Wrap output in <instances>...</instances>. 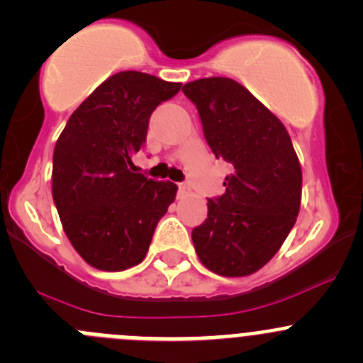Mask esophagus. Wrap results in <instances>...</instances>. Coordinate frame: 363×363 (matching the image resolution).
Wrapping results in <instances>:
<instances>
[{
	"label": "esophagus",
	"mask_w": 363,
	"mask_h": 363,
	"mask_svg": "<svg viewBox=\"0 0 363 363\" xmlns=\"http://www.w3.org/2000/svg\"><path fill=\"white\" fill-rule=\"evenodd\" d=\"M189 193V186L186 184V182H181L179 184V195H188Z\"/></svg>",
	"instance_id": "34e87169"
}]
</instances>
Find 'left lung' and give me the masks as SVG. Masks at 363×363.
Here are the masks:
<instances>
[{
  "mask_svg": "<svg viewBox=\"0 0 363 363\" xmlns=\"http://www.w3.org/2000/svg\"><path fill=\"white\" fill-rule=\"evenodd\" d=\"M182 93L197 107L213 154L233 164L225 193L209 199L208 218L193 229V245L218 276H249L272 259L296 223L299 159L284 125L236 80H193Z\"/></svg>",
  "mask_w": 363,
  "mask_h": 363,
  "instance_id": "8db88e82",
  "label": "left lung"
}]
</instances>
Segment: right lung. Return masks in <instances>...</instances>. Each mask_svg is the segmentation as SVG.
I'll use <instances>...</instances> for the list:
<instances>
[{
	"mask_svg": "<svg viewBox=\"0 0 363 363\" xmlns=\"http://www.w3.org/2000/svg\"><path fill=\"white\" fill-rule=\"evenodd\" d=\"M181 91L141 71H121L96 87L67 120L53 150L52 191L74 250L100 270L145 259L157 222L177 186L135 174L132 155L145 147L148 120Z\"/></svg>",
	"mask_w": 363,
	"mask_h": 363,
	"instance_id": "obj_1",
	"label": "right lung"
}]
</instances>
